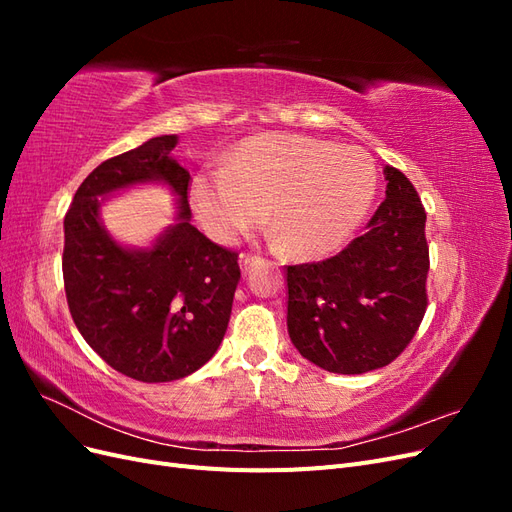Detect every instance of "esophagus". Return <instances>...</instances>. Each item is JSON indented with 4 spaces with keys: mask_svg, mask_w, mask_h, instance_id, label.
<instances>
[{
    "mask_svg": "<svg viewBox=\"0 0 512 512\" xmlns=\"http://www.w3.org/2000/svg\"><path fill=\"white\" fill-rule=\"evenodd\" d=\"M254 260H258V256H256V254H250V252H243V254L239 256V262H241V267H243V269L250 267Z\"/></svg>",
    "mask_w": 512,
    "mask_h": 512,
    "instance_id": "1",
    "label": "esophagus"
}]
</instances>
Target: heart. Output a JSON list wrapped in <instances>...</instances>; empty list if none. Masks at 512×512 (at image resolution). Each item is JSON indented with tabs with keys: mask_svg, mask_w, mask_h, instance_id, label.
Here are the masks:
<instances>
[{
	"mask_svg": "<svg viewBox=\"0 0 512 512\" xmlns=\"http://www.w3.org/2000/svg\"><path fill=\"white\" fill-rule=\"evenodd\" d=\"M374 160L359 147L312 136H250L226 166L205 168L190 183V203L207 235L235 243L265 220L294 258H320L361 226L376 196Z\"/></svg>",
	"mask_w": 512,
	"mask_h": 512,
	"instance_id": "1",
	"label": "heart"
}]
</instances>
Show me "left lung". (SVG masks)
<instances>
[{
  "label": "left lung",
  "mask_w": 512,
  "mask_h": 512,
  "mask_svg": "<svg viewBox=\"0 0 512 512\" xmlns=\"http://www.w3.org/2000/svg\"><path fill=\"white\" fill-rule=\"evenodd\" d=\"M361 237L320 262L286 267L288 333L307 361L365 374L408 348L427 309V213L401 170Z\"/></svg>",
  "instance_id": "left-lung-1"
}]
</instances>
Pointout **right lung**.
<instances>
[{"label":"right lung","mask_w":512,"mask_h":512,"mask_svg":"<svg viewBox=\"0 0 512 512\" xmlns=\"http://www.w3.org/2000/svg\"><path fill=\"white\" fill-rule=\"evenodd\" d=\"M156 136L104 160L76 190L64 220L66 299L76 329L123 376L170 382L203 367L222 344L241 277L239 254L190 224V173ZM143 180H166L182 196L180 224L151 251L119 248L99 224L97 196Z\"/></svg>","instance_id":"1"}]
</instances>
